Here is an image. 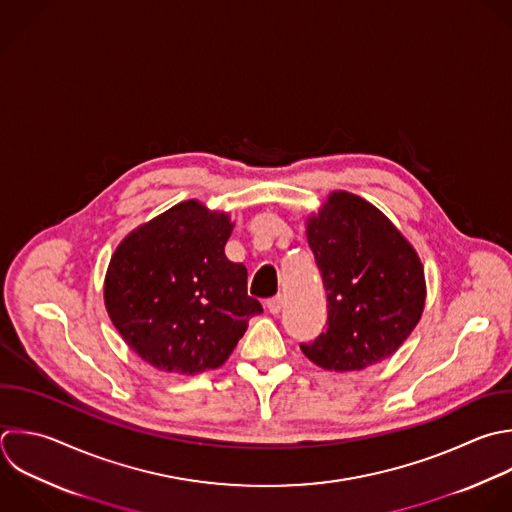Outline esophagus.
Instances as JSON below:
<instances>
[{"instance_id": "1", "label": "esophagus", "mask_w": 512, "mask_h": 512, "mask_svg": "<svg viewBox=\"0 0 512 512\" xmlns=\"http://www.w3.org/2000/svg\"><path fill=\"white\" fill-rule=\"evenodd\" d=\"M282 304H284V300H282V296L278 294V296H274V298H268L266 300V308L272 312V314H278L280 310H282Z\"/></svg>"}]
</instances>
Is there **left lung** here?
<instances>
[{
  "label": "left lung",
  "instance_id": "obj_1",
  "mask_svg": "<svg viewBox=\"0 0 512 512\" xmlns=\"http://www.w3.org/2000/svg\"><path fill=\"white\" fill-rule=\"evenodd\" d=\"M306 238L326 290L328 322L300 350L336 372L392 356L424 310L416 250L376 206L350 192L328 196L306 220Z\"/></svg>",
  "mask_w": 512,
  "mask_h": 512
}]
</instances>
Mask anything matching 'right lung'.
<instances>
[{
	"label": "right lung",
	"instance_id": "obj_1",
	"mask_svg": "<svg viewBox=\"0 0 512 512\" xmlns=\"http://www.w3.org/2000/svg\"><path fill=\"white\" fill-rule=\"evenodd\" d=\"M228 214L180 202L130 232L116 248L106 310L126 344L164 372L222 366L262 304L248 296L246 266L230 262Z\"/></svg>",
	"mask_w": 512,
	"mask_h": 512
}]
</instances>
